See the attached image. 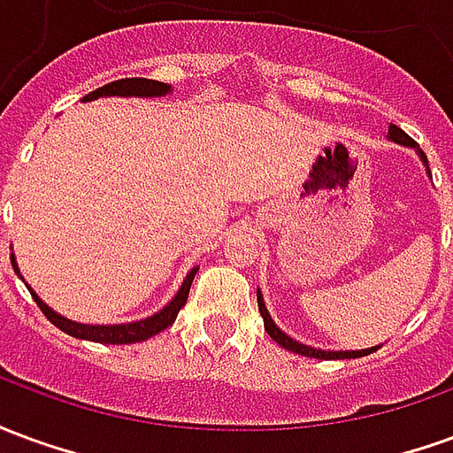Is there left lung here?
<instances>
[{"label":"left lung","mask_w":453,"mask_h":453,"mask_svg":"<svg viewBox=\"0 0 453 453\" xmlns=\"http://www.w3.org/2000/svg\"><path fill=\"white\" fill-rule=\"evenodd\" d=\"M388 135L390 140H395V142H400V145H410V148H415V145H418V142L410 138L405 130H400L398 126H393V123H390ZM419 157L427 162L425 152H419ZM257 303H259V313H262V318H265V330L269 333V337H272L276 344H281L284 349L296 351V354H303V357H313V359H357V357H366V354H371V351H376V347H373V349H361V351H325V349H315V347H305V344L291 340L288 334L281 333V330L276 327L274 320H272V315L266 313L265 298H262L259 291H257Z\"/></svg>","instance_id":"8db88e82"}]
</instances>
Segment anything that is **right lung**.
Instances as JSON below:
<instances>
[{
    "label": "right lung",
    "instance_id": "right-lung-1",
    "mask_svg": "<svg viewBox=\"0 0 453 453\" xmlns=\"http://www.w3.org/2000/svg\"><path fill=\"white\" fill-rule=\"evenodd\" d=\"M169 87L165 82H155V80H145V77H126V80H116V82H109L94 89L84 96V102H92V99H99V96H159V94H167ZM16 269V262H14ZM196 276V269H191L184 279V284L179 288V294L169 301L159 313L150 315L145 320H138V323L128 325H82L73 323L63 315H58L55 311H50L48 305L34 294L35 303L43 311V315L55 325L60 327L63 333L73 334V337H80V340L89 342H102V344H133V342H142L152 337V334L167 330L169 325L177 320L179 311L187 305L188 288H191V281Z\"/></svg>",
    "mask_w": 453,
    "mask_h": 453
}]
</instances>
